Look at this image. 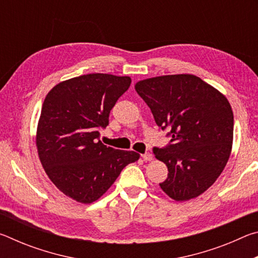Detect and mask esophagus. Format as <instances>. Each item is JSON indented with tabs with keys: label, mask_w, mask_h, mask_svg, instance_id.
<instances>
[{
	"label": "esophagus",
	"mask_w": 258,
	"mask_h": 258,
	"mask_svg": "<svg viewBox=\"0 0 258 258\" xmlns=\"http://www.w3.org/2000/svg\"><path fill=\"white\" fill-rule=\"evenodd\" d=\"M141 157H142V159L145 160V161H150V160H152V155L149 154V152H147V154H143Z\"/></svg>",
	"instance_id": "obj_1"
}]
</instances>
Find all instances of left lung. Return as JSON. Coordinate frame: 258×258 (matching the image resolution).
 Returning <instances> with one entry per match:
<instances>
[{
	"label": "left lung",
	"mask_w": 258,
	"mask_h": 258,
	"mask_svg": "<svg viewBox=\"0 0 258 258\" xmlns=\"http://www.w3.org/2000/svg\"><path fill=\"white\" fill-rule=\"evenodd\" d=\"M135 90L156 124L171 130V143L154 148L156 158L168 168L161 190L176 202L197 198L221 175L232 150L233 112L228 99L190 74L147 78Z\"/></svg>",
	"instance_id": "8db88e82"
}]
</instances>
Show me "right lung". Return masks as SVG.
I'll return each instance as SVG.
<instances>
[{
  "mask_svg": "<svg viewBox=\"0 0 258 258\" xmlns=\"http://www.w3.org/2000/svg\"><path fill=\"white\" fill-rule=\"evenodd\" d=\"M131 77L87 74L60 82L46 94L36 131V147L46 175L69 198L82 204L98 200L135 151L113 149L100 141V128L131 85Z\"/></svg>",
  "mask_w": 258,
  "mask_h": 258,
  "instance_id": "add662e5",
  "label": "right lung"
}]
</instances>
